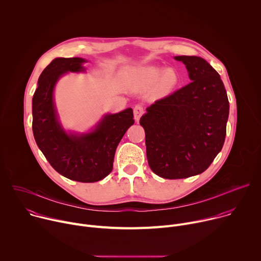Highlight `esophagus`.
I'll use <instances>...</instances> for the list:
<instances>
[{"mask_svg": "<svg viewBox=\"0 0 261 261\" xmlns=\"http://www.w3.org/2000/svg\"><path fill=\"white\" fill-rule=\"evenodd\" d=\"M133 111H134V118H135V120L138 121V120L140 119V117H141V116L143 115V113H144V108H143L142 105L137 104V105H135Z\"/></svg>", "mask_w": 261, "mask_h": 261, "instance_id": "34e87169", "label": "esophagus"}]
</instances>
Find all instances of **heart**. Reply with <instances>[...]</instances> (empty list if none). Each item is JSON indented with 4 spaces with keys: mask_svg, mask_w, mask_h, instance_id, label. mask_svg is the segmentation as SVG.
I'll return each instance as SVG.
<instances>
[{
    "mask_svg": "<svg viewBox=\"0 0 261 261\" xmlns=\"http://www.w3.org/2000/svg\"><path fill=\"white\" fill-rule=\"evenodd\" d=\"M131 75L143 86L157 85V89L162 93L171 91L179 82L178 74L172 67L164 69L155 65H144L134 68L131 71Z\"/></svg>",
    "mask_w": 261,
    "mask_h": 261,
    "instance_id": "heart-1",
    "label": "heart"
}]
</instances>
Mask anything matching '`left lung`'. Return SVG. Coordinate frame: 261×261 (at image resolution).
Returning a JSON list of instances; mask_svg holds the SVG:
<instances>
[{
  "label": "left lung",
  "mask_w": 261,
  "mask_h": 261,
  "mask_svg": "<svg viewBox=\"0 0 261 261\" xmlns=\"http://www.w3.org/2000/svg\"><path fill=\"white\" fill-rule=\"evenodd\" d=\"M174 59L185 64L191 83L148 106L139 121L148 165L169 179L207 169L224 144L229 115L227 93L218 72L199 57Z\"/></svg>",
  "instance_id": "1"
}]
</instances>
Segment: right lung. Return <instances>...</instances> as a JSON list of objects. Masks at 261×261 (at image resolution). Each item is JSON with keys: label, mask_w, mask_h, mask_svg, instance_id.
<instances>
[{"label": "right lung", "mask_w": 261, "mask_h": 261, "mask_svg": "<svg viewBox=\"0 0 261 261\" xmlns=\"http://www.w3.org/2000/svg\"><path fill=\"white\" fill-rule=\"evenodd\" d=\"M82 58H57L41 73L32 100L33 134L49 164L63 176L95 182L113 170L116 150L134 124L133 110L105 115L90 133H67L61 126L54 103L57 82L67 72L85 71Z\"/></svg>", "instance_id": "add662e5"}]
</instances>
